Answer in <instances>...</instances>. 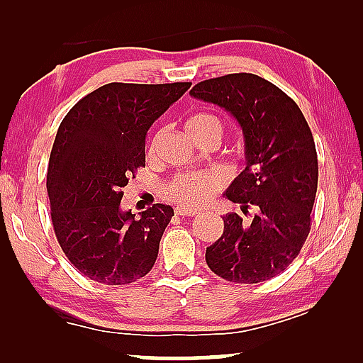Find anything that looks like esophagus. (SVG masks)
Listing matches in <instances>:
<instances>
[{
	"label": "esophagus",
	"instance_id": "obj_1",
	"mask_svg": "<svg viewBox=\"0 0 363 363\" xmlns=\"http://www.w3.org/2000/svg\"><path fill=\"white\" fill-rule=\"evenodd\" d=\"M174 212H176V216H179V217H194L199 213V211H196V208H189V207H182V206H177Z\"/></svg>",
	"mask_w": 363,
	"mask_h": 363
}]
</instances>
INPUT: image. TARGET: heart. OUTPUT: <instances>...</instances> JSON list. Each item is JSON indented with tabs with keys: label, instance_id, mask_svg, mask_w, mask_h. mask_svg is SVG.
Here are the masks:
<instances>
[{
	"label": "heart",
	"instance_id": "obj_1",
	"mask_svg": "<svg viewBox=\"0 0 363 363\" xmlns=\"http://www.w3.org/2000/svg\"><path fill=\"white\" fill-rule=\"evenodd\" d=\"M184 130L192 141L201 143L208 138H216L220 141L222 138V123L217 116L211 113H196L189 116L184 123ZM162 138V133L152 138L150 146H147V155L151 157L155 156L157 143ZM222 187L220 176L213 174V172H182L177 174L171 182H167L162 189V196L169 202L181 203V206L189 207H201L207 203L211 199L216 196V192Z\"/></svg>",
	"mask_w": 363,
	"mask_h": 363
}]
</instances>
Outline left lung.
<instances>
[{"mask_svg":"<svg viewBox=\"0 0 363 363\" xmlns=\"http://www.w3.org/2000/svg\"><path fill=\"white\" fill-rule=\"evenodd\" d=\"M191 95L238 121L247 166L223 196L243 212L255 207L250 223L237 213L222 217L223 233L206 262L227 281H267L293 263L311 230L319 176L313 133L296 101L255 74L199 82Z\"/></svg>","mask_w":363,"mask_h":363,"instance_id":"obj_1","label":"left lung"}]
</instances>
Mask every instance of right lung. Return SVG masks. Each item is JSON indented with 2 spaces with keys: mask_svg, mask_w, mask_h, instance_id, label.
<instances>
[{
  "mask_svg": "<svg viewBox=\"0 0 363 363\" xmlns=\"http://www.w3.org/2000/svg\"><path fill=\"white\" fill-rule=\"evenodd\" d=\"M191 82L106 84L75 104L55 135L48 167L50 217L57 242L84 277L130 284L146 277L160 252L171 206L121 211L123 187L145 166L151 125Z\"/></svg>",
  "mask_w": 363,
  "mask_h": 363,
  "instance_id": "1",
  "label": "right lung"
}]
</instances>
